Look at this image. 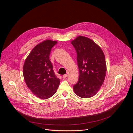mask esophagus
<instances>
[{
	"instance_id": "esophagus-1",
	"label": "esophagus",
	"mask_w": 133,
	"mask_h": 133,
	"mask_svg": "<svg viewBox=\"0 0 133 133\" xmlns=\"http://www.w3.org/2000/svg\"><path fill=\"white\" fill-rule=\"evenodd\" d=\"M67 76H68V75L67 74H65V75H62V78H63V79H66Z\"/></svg>"
}]
</instances>
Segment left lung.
Instances as JSON below:
<instances>
[{
	"label": "left lung",
	"instance_id": "8db88e82",
	"mask_svg": "<svg viewBox=\"0 0 133 133\" xmlns=\"http://www.w3.org/2000/svg\"><path fill=\"white\" fill-rule=\"evenodd\" d=\"M77 53L79 69L74 93L82 98L94 96L103 84L106 74L105 57L101 47L87 37L78 36L71 41Z\"/></svg>",
	"mask_w": 133,
	"mask_h": 133
}]
</instances>
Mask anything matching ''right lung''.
<instances>
[{
    "instance_id": "right-lung-1",
    "label": "right lung",
    "mask_w": 133,
    "mask_h": 133,
    "mask_svg": "<svg viewBox=\"0 0 133 133\" xmlns=\"http://www.w3.org/2000/svg\"><path fill=\"white\" fill-rule=\"evenodd\" d=\"M57 43V41L48 39L42 41L32 49L24 64L23 75L27 86L42 100L52 97L60 84L50 60L51 49Z\"/></svg>"
}]
</instances>
